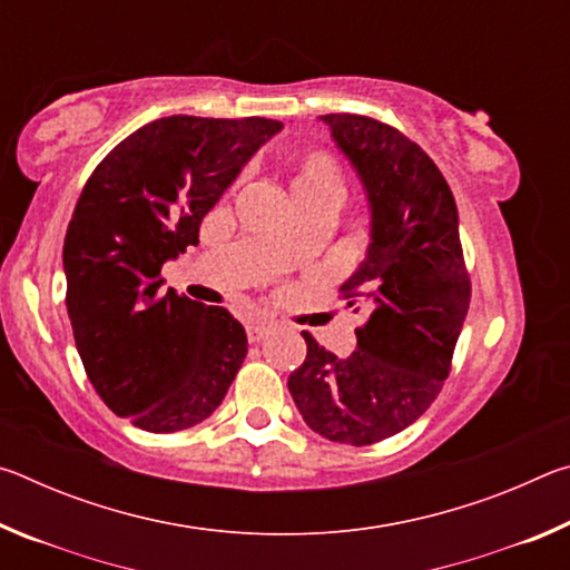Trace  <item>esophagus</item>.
<instances>
[{"mask_svg": "<svg viewBox=\"0 0 570 570\" xmlns=\"http://www.w3.org/2000/svg\"><path fill=\"white\" fill-rule=\"evenodd\" d=\"M274 332V322H266V320H256V322H250L248 326H246V334H248V342H262V340H266L268 334Z\"/></svg>", "mask_w": 570, "mask_h": 570, "instance_id": "1", "label": "esophagus"}]
</instances>
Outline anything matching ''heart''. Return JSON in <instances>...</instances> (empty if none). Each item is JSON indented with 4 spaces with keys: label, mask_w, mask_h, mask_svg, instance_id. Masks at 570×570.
<instances>
[{
    "label": "heart",
    "mask_w": 570,
    "mask_h": 570,
    "mask_svg": "<svg viewBox=\"0 0 570 570\" xmlns=\"http://www.w3.org/2000/svg\"><path fill=\"white\" fill-rule=\"evenodd\" d=\"M340 163L334 156L324 150H312L298 163L292 188H330L340 193Z\"/></svg>",
    "instance_id": "heart-1"
}]
</instances>
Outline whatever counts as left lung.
<instances>
[{
    "mask_svg": "<svg viewBox=\"0 0 570 570\" xmlns=\"http://www.w3.org/2000/svg\"><path fill=\"white\" fill-rule=\"evenodd\" d=\"M322 120L370 200V248L340 288L370 316L346 360L302 332L306 360L288 392L314 432L362 448L397 435L435 402L468 316L470 274L455 198L428 153L366 115Z\"/></svg>",
    "mask_w": 570,
    "mask_h": 570,
    "instance_id": "8db88e82",
    "label": "left lung"
}]
</instances>
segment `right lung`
Here are the masks:
<instances>
[{
  "label": "right lung",
  "mask_w": 570,
  "mask_h": 570,
  "mask_svg": "<svg viewBox=\"0 0 570 570\" xmlns=\"http://www.w3.org/2000/svg\"><path fill=\"white\" fill-rule=\"evenodd\" d=\"M284 125L153 120L102 158L77 198L62 264L77 352L102 402L146 432H178L224 402L248 340L224 306L168 288L160 268L198 244L200 220Z\"/></svg>",
  "instance_id": "obj_1"
}]
</instances>
